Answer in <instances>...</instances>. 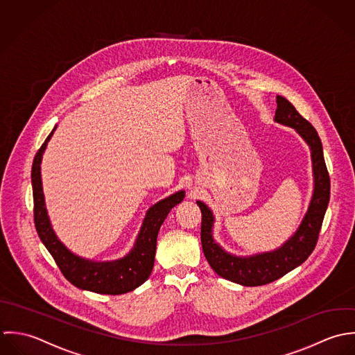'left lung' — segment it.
<instances>
[{"label": "left lung", "instance_id": "1", "mask_svg": "<svg viewBox=\"0 0 355 355\" xmlns=\"http://www.w3.org/2000/svg\"><path fill=\"white\" fill-rule=\"evenodd\" d=\"M276 103L277 110L275 122L295 129V132L309 145L311 153L314 188L309 209L296 232L273 251L258 252L247 257L234 255L227 252L214 239L215 218L211 209L200 200L196 202L202 210V247L207 262L218 276L244 286L273 283L302 265L310 257L317 244L322 219L329 203L331 181L324 160L322 144L315 129L285 97L277 96Z\"/></svg>", "mask_w": 355, "mask_h": 355}]
</instances>
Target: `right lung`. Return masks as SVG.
<instances>
[{
	"mask_svg": "<svg viewBox=\"0 0 355 355\" xmlns=\"http://www.w3.org/2000/svg\"><path fill=\"white\" fill-rule=\"evenodd\" d=\"M55 130L56 126L38 149L31 168L34 222L37 233L64 277L72 285L85 291L105 295H122L135 291L150 276L155 262L159 229L170 210L184 200L185 191H178L159 200L146 211L135 245L123 258L114 261H92L82 258L73 254L60 241L52 227L45 206L41 180V162L46 145L52 139Z\"/></svg>",
	"mask_w": 355,
	"mask_h": 355,
	"instance_id": "right-lung-1",
	"label": "right lung"
}]
</instances>
